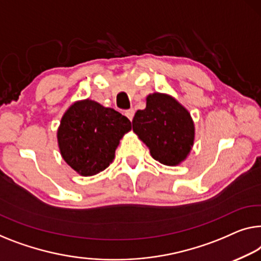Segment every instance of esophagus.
I'll use <instances>...</instances> for the list:
<instances>
[{
    "label": "esophagus",
    "instance_id": "34e87169",
    "mask_svg": "<svg viewBox=\"0 0 261 261\" xmlns=\"http://www.w3.org/2000/svg\"><path fill=\"white\" fill-rule=\"evenodd\" d=\"M134 115H135V110L134 109H129V110L125 111V116L127 118H129L130 120H132V118H134Z\"/></svg>",
    "mask_w": 261,
    "mask_h": 261
}]
</instances>
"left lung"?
<instances>
[{
	"label": "left lung",
	"instance_id": "1",
	"mask_svg": "<svg viewBox=\"0 0 261 261\" xmlns=\"http://www.w3.org/2000/svg\"><path fill=\"white\" fill-rule=\"evenodd\" d=\"M132 130L150 149L153 159L174 166L185 161L194 141L190 112L166 93L146 97V108L136 112Z\"/></svg>",
	"mask_w": 261,
	"mask_h": 261
}]
</instances>
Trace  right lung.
<instances>
[{"label":"right lung","instance_id":"add662e5","mask_svg":"<svg viewBox=\"0 0 261 261\" xmlns=\"http://www.w3.org/2000/svg\"><path fill=\"white\" fill-rule=\"evenodd\" d=\"M131 122L111 108L91 99L75 102L61 119L57 141L62 157L81 176L106 170Z\"/></svg>","mask_w":261,"mask_h":261}]
</instances>
